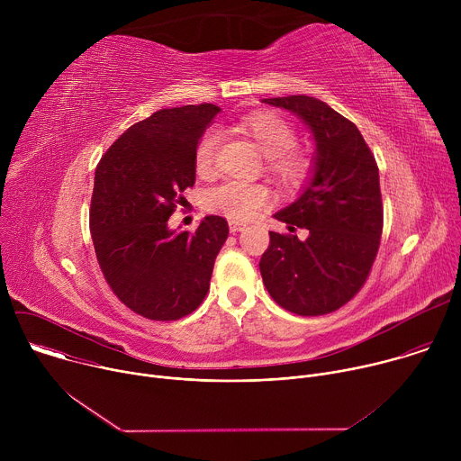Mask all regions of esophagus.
I'll return each instance as SVG.
<instances>
[{
	"instance_id": "esophagus-1",
	"label": "esophagus",
	"mask_w": 461,
	"mask_h": 461,
	"mask_svg": "<svg viewBox=\"0 0 461 461\" xmlns=\"http://www.w3.org/2000/svg\"><path fill=\"white\" fill-rule=\"evenodd\" d=\"M228 224H230V231H231V233L242 231V230L246 228V222H242V221H230Z\"/></svg>"
}]
</instances>
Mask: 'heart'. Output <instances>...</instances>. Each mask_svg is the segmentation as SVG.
<instances>
[{
  "label": "heart",
  "instance_id": "b5f03b06",
  "mask_svg": "<svg viewBox=\"0 0 461 461\" xmlns=\"http://www.w3.org/2000/svg\"><path fill=\"white\" fill-rule=\"evenodd\" d=\"M242 133H246L258 151L267 158V169L286 187L301 185L312 171V157L295 146L297 131L283 114L276 111H255L239 122ZM219 135L215 131L199 140L194 148L193 166L201 178H210L215 173ZM268 201V189L262 184L228 180L212 187L204 204L210 212L222 213L230 219H249Z\"/></svg>",
  "mask_w": 461,
  "mask_h": 461
}]
</instances>
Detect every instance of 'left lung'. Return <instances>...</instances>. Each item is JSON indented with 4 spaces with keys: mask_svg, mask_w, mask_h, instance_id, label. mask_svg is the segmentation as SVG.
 <instances>
[{
    "mask_svg": "<svg viewBox=\"0 0 461 461\" xmlns=\"http://www.w3.org/2000/svg\"><path fill=\"white\" fill-rule=\"evenodd\" d=\"M295 113L317 142L313 176L299 199L276 213L290 233L270 231L258 268L272 299L297 315H324L366 283L383 233L375 158L354 122L304 96L265 98ZM297 227L309 230L299 241Z\"/></svg>",
    "mask_w": 461,
    "mask_h": 461,
    "instance_id": "8db88e82",
    "label": "left lung"
}]
</instances>
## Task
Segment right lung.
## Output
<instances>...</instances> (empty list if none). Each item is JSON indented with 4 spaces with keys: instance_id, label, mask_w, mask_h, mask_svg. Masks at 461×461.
Wrapping results in <instances>:
<instances>
[{
    "instance_id": "right-lung-1",
    "label": "right lung",
    "mask_w": 461,
    "mask_h": 461,
    "mask_svg": "<svg viewBox=\"0 0 461 461\" xmlns=\"http://www.w3.org/2000/svg\"><path fill=\"white\" fill-rule=\"evenodd\" d=\"M221 107L160 109L131 125L95 173L89 226L100 270L113 294L151 321H176L204 301L228 222L204 217L194 233L167 219L194 184V148Z\"/></svg>"
}]
</instances>
